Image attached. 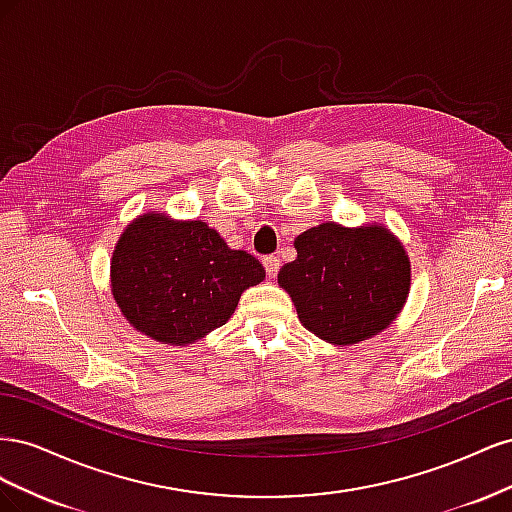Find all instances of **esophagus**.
I'll return each mask as SVG.
<instances>
[{
    "label": "esophagus",
    "instance_id": "obj_1",
    "mask_svg": "<svg viewBox=\"0 0 512 512\" xmlns=\"http://www.w3.org/2000/svg\"><path fill=\"white\" fill-rule=\"evenodd\" d=\"M262 265H265L267 275L273 280V277L277 275V271H280V258H277V256H267L265 260H262Z\"/></svg>",
    "mask_w": 512,
    "mask_h": 512
}]
</instances>
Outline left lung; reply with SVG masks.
<instances>
[{"instance_id": "obj_1", "label": "left lung", "mask_w": 512, "mask_h": 512, "mask_svg": "<svg viewBox=\"0 0 512 512\" xmlns=\"http://www.w3.org/2000/svg\"><path fill=\"white\" fill-rule=\"evenodd\" d=\"M297 258L277 273L303 327L352 346L389 329L410 294V258L384 224L324 222L294 239Z\"/></svg>"}]
</instances>
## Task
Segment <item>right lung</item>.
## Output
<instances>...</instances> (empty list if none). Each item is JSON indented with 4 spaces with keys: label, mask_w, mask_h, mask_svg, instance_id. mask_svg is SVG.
<instances>
[{
    "label": "right lung",
    "mask_w": 512,
    "mask_h": 512,
    "mask_svg": "<svg viewBox=\"0 0 512 512\" xmlns=\"http://www.w3.org/2000/svg\"><path fill=\"white\" fill-rule=\"evenodd\" d=\"M262 280L260 262L230 250L207 222L158 211L132 220L111 258V292L123 318L168 346H190L222 327L241 294Z\"/></svg>",
    "instance_id": "add662e5"
}]
</instances>
